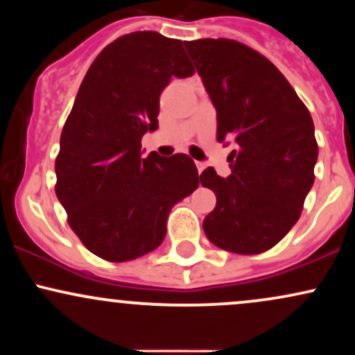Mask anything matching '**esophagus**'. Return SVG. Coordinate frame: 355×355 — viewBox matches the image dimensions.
<instances>
[{
  "label": "esophagus",
  "instance_id": "34e87169",
  "mask_svg": "<svg viewBox=\"0 0 355 355\" xmlns=\"http://www.w3.org/2000/svg\"><path fill=\"white\" fill-rule=\"evenodd\" d=\"M195 165H197V170H198V172H203V170L207 168V165L203 164V162H195Z\"/></svg>",
  "mask_w": 355,
  "mask_h": 355
}]
</instances>
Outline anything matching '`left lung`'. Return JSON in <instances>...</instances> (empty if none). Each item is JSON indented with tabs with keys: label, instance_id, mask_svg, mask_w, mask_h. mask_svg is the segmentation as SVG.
<instances>
[{
	"label": "left lung",
	"instance_id": "1",
	"mask_svg": "<svg viewBox=\"0 0 355 355\" xmlns=\"http://www.w3.org/2000/svg\"><path fill=\"white\" fill-rule=\"evenodd\" d=\"M185 48L217 110V140L237 144L229 177L211 166L200 175L217 197L203 232L223 250L262 254L295 225L313 185L312 116L275 64L247 44L205 38Z\"/></svg>",
	"mask_w": 355,
	"mask_h": 355
}]
</instances>
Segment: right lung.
<instances>
[{
  "label": "right lung",
  "mask_w": 355,
  "mask_h": 355,
  "mask_svg": "<svg viewBox=\"0 0 355 355\" xmlns=\"http://www.w3.org/2000/svg\"><path fill=\"white\" fill-rule=\"evenodd\" d=\"M193 71L180 40L135 31L103 48L81 81L61 132L55 191L71 230L100 259L155 250L172 207L198 187L189 155L141 158V137L158 128L162 89Z\"/></svg>",
  "instance_id": "add662e5"
}]
</instances>
